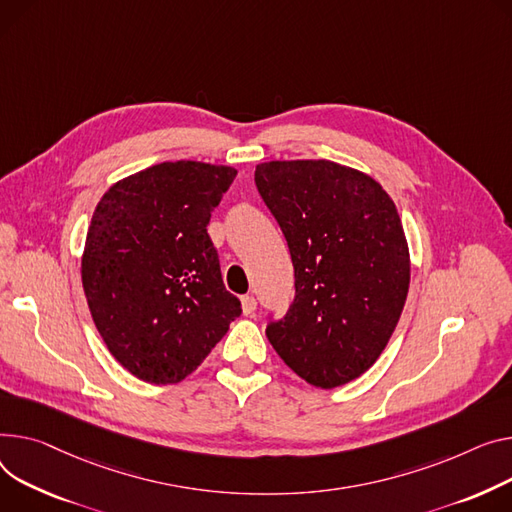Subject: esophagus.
I'll list each match as a JSON object with an SVG mask.
<instances>
[{"label":"esophagus","instance_id":"esophagus-1","mask_svg":"<svg viewBox=\"0 0 512 512\" xmlns=\"http://www.w3.org/2000/svg\"><path fill=\"white\" fill-rule=\"evenodd\" d=\"M241 304H243V313H245L247 317L255 315V309H257V300H255L253 296H243V298H241Z\"/></svg>","mask_w":512,"mask_h":512}]
</instances>
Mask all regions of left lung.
<instances>
[{"label":"left lung","mask_w":512,"mask_h":512,"mask_svg":"<svg viewBox=\"0 0 512 512\" xmlns=\"http://www.w3.org/2000/svg\"><path fill=\"white\" fill-rule=\"evenodd\" d=\"M255 185L294 265L296 296L267 325L269 344L309 385H346L385 350L410 288L395 203L372 177L331 160L263 162Z\"/></svg>","instance_id":"obj_1"}]
</instances>
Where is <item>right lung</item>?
I'll use <instances>...</instances> for the list:
<instances>
[{"label":"right lung","instance_id":"1","mask_svg":"<svg viewBox=\"0 0 512 512\" xmlns=\"http://www.w3.org/2000/svg\"><path fill=\"white\" fill-rule=\"evenodd\" d=\"M234 177L232 166L162 162L98 201L82 286L102 342L133 377L183 381L241 315L206 228Z\"/></svg>","mask_w":512,"mask_h":512}]
</instances>
